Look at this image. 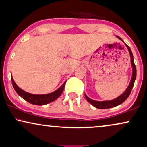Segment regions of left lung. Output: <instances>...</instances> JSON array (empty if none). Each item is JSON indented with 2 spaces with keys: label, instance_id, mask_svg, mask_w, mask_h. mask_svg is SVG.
I'll return each mask as SVG.
<instances>
[{
  "label": "left lung",
  "instance_id": "obj_1",
  "mask_svg": "<svg viewBox=\"0 0 147 147\" xmlns=\"http://www.w3.org/2000/svg\"><path fill=\"white\" fill-rule=\"evenodd\" d=\"M116 37H117L118 39H120V41H122L123 43H124L123 40H122L120 37H118L117 35H116ZM124 44H125L126 47H127L128 52H129L130 57V63H131V66L132 69V77L129 83V85H128L125 91H124L121 95L115 98V99H113L111 100H106V101H96V100L90 99V98L89 97H88L87 95L85 94V98L87 100V101L88 102H90L92 106H94V107H96V108H99V109H106V108L115 107V106H117L118 105H120V104H121L122 103H123V102L127 99L128 96H129V95L130 94V92H131V90L132 89V88H133L134 82H135V80H136V66L134 65V57H133V55H132L131 49H130L129 46H128L126 43Z\"/></svg>",
  "mask_w": 147,
  "mask_h": 147
}]
</instances>
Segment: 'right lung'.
<instances>
[{"instance_id": "1", "label": "right lung", "mask_w": 147, "mask_h": 147, "mask_svg": "<svg viewBox=\"0 0 147 147\" xmlns=\"http://www.w3.org/2000/svg\"><path fill=\"white\" fill-rule=\"evenodd\" d=\"M11 80L14 89H15L18 95L21 96L22 98H23L24 100L27 101L28 102H29V103L39 106L45 105V104H49L50 102L55 101L56 99H57V98L61 96L62 92H63L66 83L65 81L57 90L51 92V93L46 94H33L28 93V92L21 89V88L16 84L13 77H12V76Z\"/></svg>"}]
</instances>
